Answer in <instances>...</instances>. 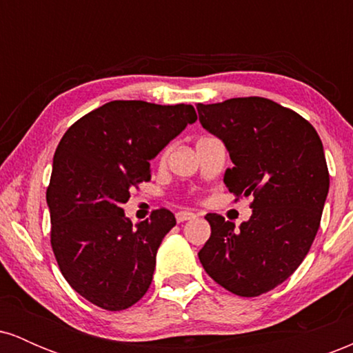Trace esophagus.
Returning <instances> with one entry per match:
<instances>
[{
	"label": "esophagus",
	"mask_w": 353,
	"mask_h": 353,
	"mask_svg": "<svg viewBox=\"0 0 353 353\" xmlns=\"http://www.w3.org/2000/svg\"><path fill=\"white\" fill-rule=\"evenodd\" d=\"M194 217H196V214L188 212V210H181V212L176 214L177 222H185V221H189V219H194Z\"/></svg>",
	"instance_id": "1"
}]
</instances>
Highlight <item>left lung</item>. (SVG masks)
I'll return each instance as SVG.
<instances>
[{"mask_svg":"<svg viewBox=\"0 0 353 353\" xmlns=\"http://www.w3.org/2000/svg\"><path fill=\"white\" fill-rule=\"evenodd\" d=\"M197 112L229 151V192L252 197V216L239 228L205 216L210 237L199 261L225 290L257 297L295 272L317 234L330 184L322 141L301 114L257 96L197 104Z\"/></svg>","mask_w":353,"mask_h":353,"instance_id":"left-lung-1","label":"left lung"}]
</instances>
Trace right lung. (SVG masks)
<instances>
[{
	"mask_svg": "<svg viewBox=\"0 0 353 353\" xmlns=\"http://www.w3.org/2000/svg\"><path fill=\"white\" fill-rule=\"evenodd\" d=\"M196 119L190 104L111 101L59 141L46 190L51 247L68 283L101 309L124 310L148 292L176 217L163 208L132 228L123 204L151 179V159Z\"/></svg>",
	"mask_w": 353,
	"mask_h": 353,
	"instance_id": "obj_1",
	"label": "right lung"
}]
</instances>
